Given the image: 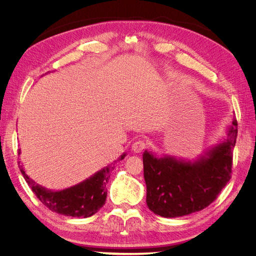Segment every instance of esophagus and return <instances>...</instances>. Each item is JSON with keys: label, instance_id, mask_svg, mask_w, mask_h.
<instances>
[{"label": "esophagus", "instance_id": "1", "mask_svg": "<svg viewBox=\"0 0 256 256\" xmlns=\"http://www.w3.org/2000/svg\"><path fill=\"white\" fill-rule=\"evenodd\" d=\"M146 146H147V144H146L145 141H143V140H138V141H136V142L132 144V150H134V152H142L143 150L146 148Z\"/></svg>", "mask_w": 256, "mask_h": 256}]
</instances>
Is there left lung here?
I'll return each instance as SVG.
<instances>
[{
    "mask_svg": "<svg viewBox=\"0 0 256 256\" xmlns=\"http://www.w3.org/2000/svg\"><path fill=\"white\" fill-rule=\"evenodd\" d=\"M237 138V120L232 118L226 136L196 159L157 156L143 152L146 203L164 218L196 212L210 205L228 182Z\"/></svg>",
    "mask_w": 256,
    "mask_h": 256,
    "instance_id": "8db88e82",
    "label": "left lung"
}]
</instances>
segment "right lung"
I'll use <instances>...</instances> for the list:
<instances>
[{"label": "right lung", "instance_id": "obj_1", "mask_svg": "<svg viewBox=\"0 0 256 256\" xmlns=\"http://www.w3.org/2000/svg\"><path fill=\"white\" fill-rule=\"evenodd\" d=\"M18 152L20 154L21 150H19ZM126 154V152L120 154L118 161L122 160ZM19 168L30 189L46 207L54 212L72 218H88L104 205L106 200V184L109 182L113 170L112 164H108L72 187L63 190H51L36 184L26 173L21 162H19Z\"/></svg>", "mask_w": 256, "mask_h": 256}]
</instances>
